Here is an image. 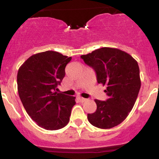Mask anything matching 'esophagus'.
<instances>
[{"label": "esophagus", "instance_id": "obj_1", "mask_svg": "<svg viewBox=\"0 0 159 159\" xmlns=\"http://www.w3.org/2000/svg\"><path fill=\"white\" fill-rule=\"evenodd\" d=\"M78 99H79V101L81 102H84L85 101H87V98H84L83 97H78Z\"/></svg>", "mask_w": 159, "mask_h": 159}]
</instances>
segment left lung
I'll return each instance as SVG.
<instances>
[{"label":"left lung","mask_w":159,"mask_h":159,"mask_svg":"<svg viewBox=\"0 0 159 159\" xmlns=\"http://www.w3.org/2000/svg\"><path fill=\"white\" fill-rule=\"evenodd\" d=\"M94 69L98 84L106 85V101L95 99L96 112L87 114L89 122L99 129L116 126L127 117L135 103L140 88V69L128 53L104 47L81 56Z\"/></svg>","instance_id":"1"}]
</instances>
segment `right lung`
Returning <instances> with one entry per match:
<instances>
[{"mask_svg":"<svg viewBox=\"0 0 159 159\" xmlns=\"http://www.w3.org/2000/svg\"><path fill=\"white\" fill-rule=\"evenodd\" d=\"M71 60V57L47 51L30 56L18 71V92L23 106L31 119L46 130L66 126L75 105V97L56 91Z\"/></svg>","mask_w":159,"mask_h":159,"instance_id":"obj_1","label":"right lung"}]
</instances>
